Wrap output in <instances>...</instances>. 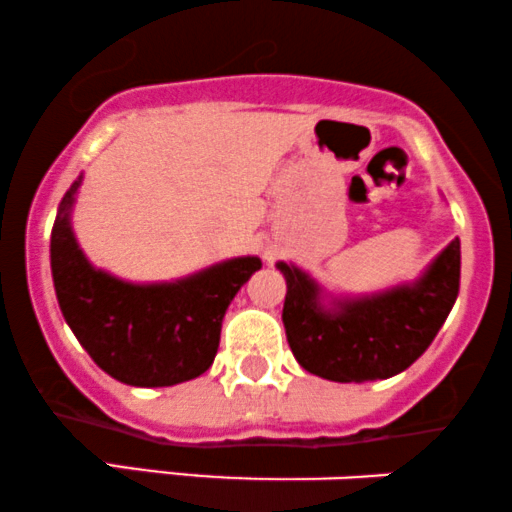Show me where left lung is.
Listing matches in <instances>:
<instances>
[{
  "label": "left lung",
  "instance_id": "left-lung-1",
  "mask_svg": "<svg viewBox=\"0 0 512 512\" xmlns=\"http://www.w3.org/2000/svg\"><path fill=\"white\" fill-rule=\"evenodd\" d=\"M286 279V339L308 373L334 383L385 380L407 370L431 346L460 291V240H452L414 284L363 298H332L293 264Z\"/></svg>",
  "mask_w": 512,
  "mask_h": 512
}]
</instances>
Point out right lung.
<instances>
[{
    "label": "right lung",
    "mask_w": 512,
    "mask_h": 512,
    "mask_svg": "<svg viewBox=\"0 0 512 512\" xmlns=\"http://www.w3.org/2000/svg\"><path fill=\"white\" fill-rule=\"evenodd\" d=\"M81 175L57 209L50 267L60 310L88 356L134 387H168L197 378L214 363L226 308L262 267L233 257L166 284H129L96 269L76 243L69 214Z\"/></svg>",
    "instance_id": "right-lung-1"
}]
</instances>
